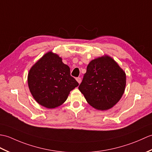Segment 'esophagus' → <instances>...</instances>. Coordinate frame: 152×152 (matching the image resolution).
<instances>
[{
  "mask_svg": "<svg viewBox=\"0 0 152 152\" xmlns=\"http://www.w3.org/2000/svg\"><path fill=\"white\" fill-rule=\"evenodd\" d=\"M76 80H77V81L78 82L79 84H80V83H81V79H80V77H77V78H76Z\"/></svg>",
  "mask_w": 152,
  "mask_h": 152,
  "instance_id": "1",
  "label": "esophagus"
}]
</instances>
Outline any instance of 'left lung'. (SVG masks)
Segmentation results:
<instances>
[{"instance_id":"left-lung-1","label":"left lung","mask_w":152,"mask_h":152,"mask_svg":"<svg viewBox=\"0 0 152 152\" xmlns=\"http://www.w3.org/2000/svg\"><path fill=\"white\" fill-rule=\"evenodd\" d=\"M126 85V73L113 58L104 55L90 62L79 90L94 109L106 110L122 98Z\"/></svg>"}]
</instances>
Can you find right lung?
Segmentation results:
<instances>
[{"label":"right lung","mask_w":152,"mask_h":152,"mask_svg":"<svg viewBox=\"0 0 152 152\" xmlns=\"http://www.w3.org/2000/svg\"><path fill=\"white\" fill-rule=\"evenodd\" d=\"M27 79L34 99L48 109L61 105L71 91L79 86L70 75L69 67L52 51L45 53L31 67Z\"/></svg>","instance_id":"add662e5"}]
</instances>
